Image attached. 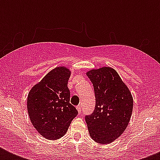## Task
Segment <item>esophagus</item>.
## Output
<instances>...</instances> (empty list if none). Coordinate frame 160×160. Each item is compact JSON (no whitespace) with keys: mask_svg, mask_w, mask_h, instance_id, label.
<instances>
[{"mask_svg":"<svg viewBox=\"0 0 160 160\" xmlns=\"http://www.w3.org/2000/svg\"><path fill=\"white\" fill-rule=\"evenodd\" d=\"M76 109H77L79 114H80V113H81V107H80V105H77V106H76Z\"/></svg>","mask_w":160,"mask_h":160,"instance_id":"obj_1","label":"esophagus"}]
</instances>
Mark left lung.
<instances>
[{
  "mask_svg": "<svg viewBox=\"0 0 160 160\" xmlns=\"http://www.w3.org/2000/svg\"><path fill=\"white\" fill-rule=\"evenodd\" d=\"M95 90V107L85 115L90 137L100 144H109L128 126L133 110V97L119 74L110 67L87 72Z\"/></svg>",
  "mask_w": 160,
  "mask_h": 160,
  "instance_id": "obj_1",
  "label": "left lung"
}]
</instances>
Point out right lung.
Instances as JSON below:
<instances>
[{
  "label": "right lung",
  "mask_w": 160,
  "mask_h": 160,
  "mask_svg": "<svg viewBox=\"0 0 160 160\" xmlns=\"http://www.w3.org/2000/svg\"><path fill=\"white\" fill-rule=\"evenodd\" d=\"M70 71L56 67L36 84L28 94L27 110L33 126L46 139L64 136L70 123L78 114L70 103L67 84Z\"/></svg>",
  "instance_id": "1"
}]
</instances>
